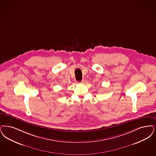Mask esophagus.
Instances as JSON below:
<instances>
[{
  "mask_svg": "<svg viewBox=\"0 0 156 156\" xmlns=\"http://www.w3.org/2000/svg\"><path fill=\"white\" fill-rule=\"evenodd\" d=\"M80 83H82V84L84 83H85V80H83L82 81H81V82H80Z\"/></svg>",
  "mask_w": 156,
  "mask_h": 156,
  "instance_id": "1",
  "label": "esophagus"
}]
</instances>
